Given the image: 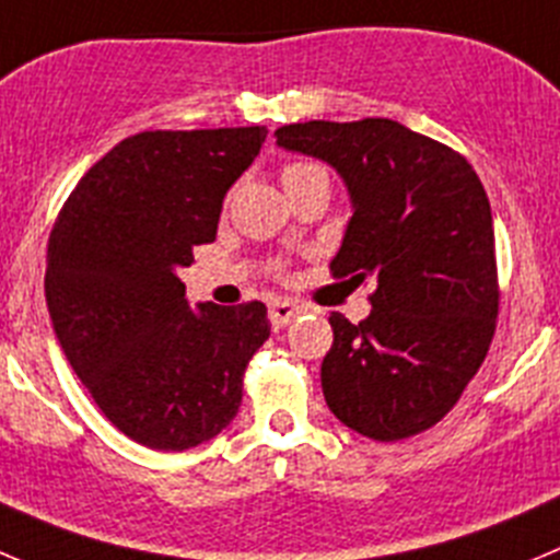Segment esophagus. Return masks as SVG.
Instances as JSON below:
<instances>
[{
	"label": "esophagus",
	"mask_w": 560,
	"mask_h": 560,
	"mask_svg": "<svg viewBox=\"0 0 560 560\" xmlns=\"http://www.w3.org/2000/svg\"><path fill=\"white\" fill-rule=\"evenodd\" d=\"M301 315V306L295 304V301H287V298H279V301H273L268 310V317L270 323H273V328H284L290 326L295 317Z\"/></svg>",
	"instance_id": "esophagus-1"
}]
</instances>
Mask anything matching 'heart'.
I'll use <instances>...</instances> for the list:
<instances>
[{
    "instance_id": "1",
    "label": "heart",
    "mask_w": 560,
    "mask_h": 560,
    "mask_svg": "<svg viewBox=\"0 0 560 560\" xmlns=\"http://www.w3.org/2000/svg\"><path fill=\"white\" fill-rule=\"evenodd\" d=\"M312 174H326V171H323L320 165H315V162H290V165H284V171H281V179L295 182Z\"/></svg>"
}]
</instances>
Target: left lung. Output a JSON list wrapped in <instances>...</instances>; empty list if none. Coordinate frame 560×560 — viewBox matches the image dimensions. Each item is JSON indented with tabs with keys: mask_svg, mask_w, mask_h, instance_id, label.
I'll list each match as a JSON object with an SVG mask.
<instances>
[{
	"mask_svg": "<svg viewBox=\"0 0 560 560\" xmlns=\"http://www.w3.org/2000/svg\"><path fill=\"white\" fill-rule=\"evenodd\" d=\"M276 143L342 176L353 218L331 276L375 284L362 323L328 317V409L375 442L428 431L458 404L498 326L492 207L478 174L389 118L290 124Z\"/></svg>",
	"mask_w": 560,
	"mask_h": 560,
	"instance_id": "left-lung-1",
	"label": "left lung"
}]
</instances>
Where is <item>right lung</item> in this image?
I'll use <instances>...</instances> for the list:
<instances>
[{
	"instance_id": "add662e5",
	"label": "right lung",
	"mask_w": 560,
	"mask_h": 560,
	"mask_svg": "<svg viewBox=\"0 0 560 560\" xmlns=\"http://www.w3.org/2000/svg\"><path fill=\"white\" fill-rule=\"evenodd\" d=\"M268 129L140 132L88 171L62 203L46 254L60 348L109 422L151 451L218 436L270 337L259 301L190 310L176 270L212 243L223 198Z\"/></svg>"
}]
</instances>
